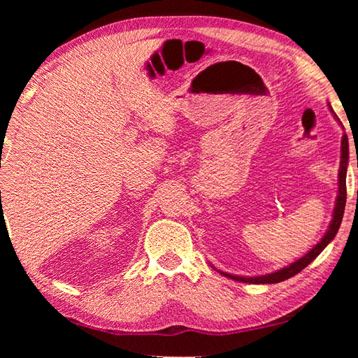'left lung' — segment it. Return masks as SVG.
Masks as SVG:
<instances>
[{
  "instance_id": "left-lung-1",
  "label": "left lung",
  "mask_w": 358,
  "mask_h": 358,
  "mask_svg": "<svg viewBox=\"0 0 358 358\" xmlns=\"http://www.w3.org/2000/svg\"><path fill=\"white\" fill-rule=\"evenodd\" d=\"M329 106V110L332 112L334 118H336L338 123L340 120L337 118L336 112L332 110L331 104ZM341 124V123H340ZM340 169H338V194H337V200H336V206H334V212H332V220L329 223L328 231L323 235V238L317 243V245L309 250L308 254L303 255L299 260H295L294 263L285 266V268H281L275 272H271V273H264V275H257V277H241V275H232V273H227L220 271L218 272L222 273V275L227 277V278H232V280H237V281H243V283H254V285H266V283H280V281H285L287 278L294 277L295 273H299L300 271H303L306 268V266L314 262L315 258L320 255L322 250L329 245V243L336 237L338 229H340V224H341V220H343V214H345V204H346V171H348V162H349V143H348V135L343 134L341 136V157H340Z\"/></svg>"
}]
</instances>
